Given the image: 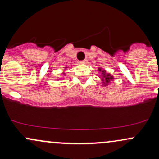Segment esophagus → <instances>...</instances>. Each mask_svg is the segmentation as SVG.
I'll list each match as a JSON object with an SVG mask.
<instances>
[{"mask_svg":"<svg viewBox=\"0 0 159 159\" xmlns=\"http://www.w3.org/2000/svg\"><path fill=\"white\" fill-rule=\"evenodd\" d=\"M87 60L85 59V60H84V61H81V63H87Z\"/></svg>","mask_w":159,"mask_h":159,"instance_id":"esophagus-1","label":"esophagus"}]
</instances>
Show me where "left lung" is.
Listing matches in <instances>:
<instances>
[{"label": "left lung", "mask_w": 159, "mask_h": 159, "mask_svg": "<svg viewBox=\"0 0 159 159\" xmlns=\"http://www.w3.org/2000/svg\"><path fill=\"white\" fill-rule=\"evenodd\" d=\"M98 71H101L102 72V80H103V85L107 86L110 83L111 80L113 79V76H111L110 74H107L106 71L105 70H102L101 68L98 69Z\"/></svg>", "instance_id": "1"}]
</instances>
